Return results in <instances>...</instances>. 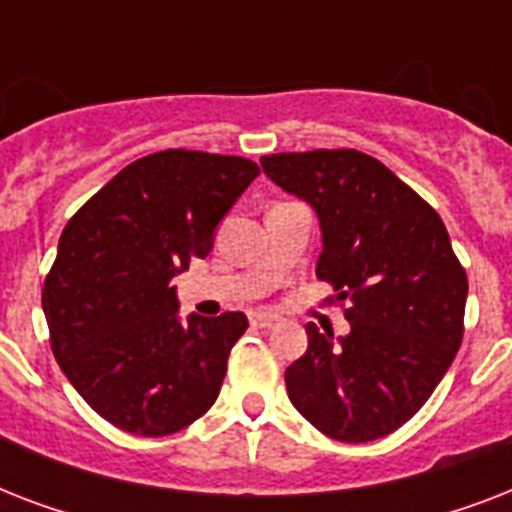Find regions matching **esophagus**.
<instances>
[{
  "label": "esophagus",
  "instance_id": "obj_1",
  "mask_svg": "<svg viewBox=\"0 0 512 512\" xmlns=\"http://www.w3.org/2000/svg\"><path fill=\"white\" fill-rule=\"evenodd\" d=\"M249 321H252V327L268 329V327H273V324H279V316H276V313H268V311H255V313H249Z\"/></svg>",
  "mask_w": 512,
  "mask_h": 512
}]
</instances>
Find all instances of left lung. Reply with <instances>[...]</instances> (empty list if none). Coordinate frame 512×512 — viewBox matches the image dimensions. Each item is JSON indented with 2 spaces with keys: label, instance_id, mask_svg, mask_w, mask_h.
<instances>
[{
  "label": "left lung",
  "instance_id": "1",
  "mask_svg": "<svg viewBox=\"0 0 512 512\" xmlns=\"http://www.w3.org/2000/svg\"><path fill=\"white\" fill-rule=\"evenodd\" d=\"M263 172L319 217L316 276L345 300L350 332L321 335L289 366V401L342 444H366L420 412L462 342L468 276L444 220L361 151L260 159Z\"/></svg>",
  "mask_w": 512,
  "mask_h": 512
}]
</instances>
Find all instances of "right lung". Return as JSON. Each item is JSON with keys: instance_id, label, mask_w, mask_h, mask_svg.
Listing matches in <instances>:
<instances>
[{"instance_id": "1", "label": "right lung", "mask_w": 512, "mask_h": 512, "mask_svg": "<svg viewBox=\"0 0 512 512\" xmlns=\"http://www.w3.org/2000/svg\"><path fill=\"white\" fill-rule=\"evenodd\" d=\"M257 175L241 156H143L63 228L42 289L52 353L116 428L170 436L215 404L249 321L239 311L180 321L172 279L209 255L217 225Z\"/></svg>"}]
</instances>
